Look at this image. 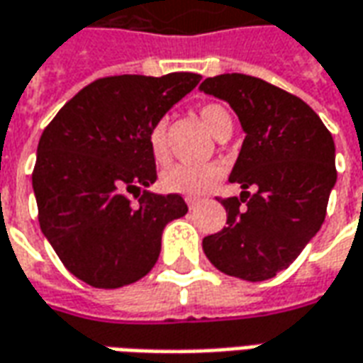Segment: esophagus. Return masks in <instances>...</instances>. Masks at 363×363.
I'll use <instances>...</instances> for the list:
<instances>
[{
    "label": "esophagus",
    "instance_id": "obj_1",
    "mask_svg": "<svg viewBox=\"0 0 363 363\" xmlns=\"http://www.w3.org/2000/svg\"><path fill=\"white\" fill-rule=\"evenodd\" d=\"M186 204H189V208H196L200 204V202H202V200L200 199H196V196H186Z\"/></svg>",
    "mask_w": 363,
    "mask_h": 363
}]
</instances>
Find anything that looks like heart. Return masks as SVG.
<instances>
[{"label":"heart","mask_w":363,"mask_h":363,"mask_svg":"<svg viewBox=\"0 0 363 363\" xmlns=\"http://www.w3.org/2000/svg\"><path fill=\"white\" fill-rule=\"evenodd\" d=\"M200 120L214 138H218L224 129L232 128V116L218 104L202 106ZM147 143H149V151H151V157L155 159V163L164 164L171 159L164 121H157L155 125L149 129ZM220 177H222V169L218 164H173L161 174V184L164 190L174 192V194L199 196L208 189H212Z\"/></svg>","instance_id":"obj_1"}]
</instances>
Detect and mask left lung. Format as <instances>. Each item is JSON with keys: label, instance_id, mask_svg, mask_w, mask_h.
<instances>
[{"label": "left lung", "instance_id": "1", "mask_svg": "<svg viewBox=\"0 0 363 363\" xmlns=\"http://www.w3.org/2000/svg\"><path fill=\"white\" fill-rule=\"evenodd\" d=\"M200 90L230 104L245 133L230 173L242 194L222 200L228 225L202 240L204 253L225 275L275 277L323 225L336 184L334 139L311 106L261 78L220 74Z\"/></svg>", "mask_w": 363, "mask_h": 363}]
</instances>
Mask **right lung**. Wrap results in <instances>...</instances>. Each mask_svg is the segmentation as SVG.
<instances>
[{
  "instance_id": "right-lung-1",
  "label": "right lung",
  "mask_w": 363,
  "mask_h": 363,
  "mask_svg": "<svg viewBox=\"0 0 363 363\" xmlns=\"http://www.w3.org/2000/svg\"><path fill=\"white\" fill-rule=\"evenodd\" d=\"M200 74L100 78L82 88L43 131L33 171L39 224L74 277L118 289L159 259L164 225L189 212L157 181L149 129L196 88ZM140 196L138 204L127 194Z\"/></svg>"
}]
</instances>
